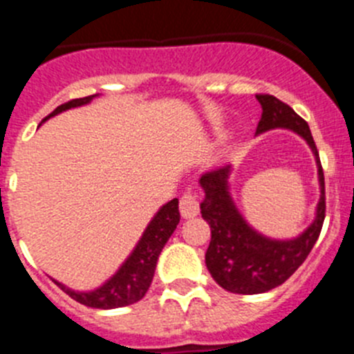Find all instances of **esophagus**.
Masks as SVG:
<instances>
[{"mask_svg":"<svg viewBox=\"0 0 354 354\" xmlns=\"http://www.w3.org/2000/svg\"><path fill=\"white\" fill-rule=\"evenodd\" d=\"M200 212V204L198 198H196L195 193H186V195L180 198V216L184 220H189V218H195Z\"/></svg>","mask_w":354,"mask_h":354,"instance_id":"esophagus-1","label":"esophagus"}]
</instances>
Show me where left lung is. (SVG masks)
Returning <instances> with one entry per match:
<instances>
[{
	"label": "left lung",
	"instance_id": "1",
	"mask_svg": "<svg viewBox=\"0 0 354 354\" xmlns=\"http://www.w3.org/2000/svg\"><path fill=\"white\" fill-rule=\"evenodd\" d=\"M255 97L262 108L257 134L271 129H289L299 134L315 158L321 195L314 221L299 236L292 239H273L255 230L237 209L228 183L232 165L207 171L200 177L198 183L204 189L200 211L211 227L205 266L216 283L234 294H261L282 286L314 248L326 211L323 167L308 124L277 97Z\"/></svg>",
	"mask_w": 354,
	"mask_h": 354
}]
</instances>
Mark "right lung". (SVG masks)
Returning <instances> with one entry per match:
<instances>
[{
	"label": "right lung",
	"mask_w": 354,
	"mask_h": 354,
	"mask_svg": "<svg viewBox=\"0 0 354 354\" xmlns=\"http://www.w3.org/2000/svg\"><path fill=\"white\" fill-rule=\"evenodd\" d=\"M95 97H99V93L65 102V104L58 106L42 122L62 113V111H67V109L90 104ZM179 220V200L177 198L170 200L162 207H159V211L156 212L154 218L150 220V223L143 230L142 237L136 243L129 257L122 262L117 273L113 277H109L101 287L92 290H74L71 287L64 286V283L56 282V280L55 283L60 286L72 299H76V301L83 303L86 306H92V308L109 310V308H120V306H127L140 301L149 290L150 283H152L159 253H161V250L167 245V241L170 239V236L177 228Z\"/></svg>",
	"instance_id": "1"
}]
</instances>
